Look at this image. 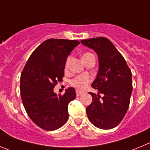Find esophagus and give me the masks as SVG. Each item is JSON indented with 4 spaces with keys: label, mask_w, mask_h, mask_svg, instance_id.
Returning a JSON list of instances; mask_svg holds the SVG:
<instances>
[{
    "label": "esophagus",
    "mask_w": 150,
    "mask_h": 150,
    "mask_svg": "<svg viewBox=\"0 0 150 150\" xmlns=\"http://www.w3.org/2000/svg\"><path fill=\"white\" fill-rule=\"evenodd\" d=\"M76 95H77V96H80V95H83V94L84 93V92H83V91H79V90H76Z\"/></svg>",
    "instance_id": "esophagus-1"
}]
</instances>
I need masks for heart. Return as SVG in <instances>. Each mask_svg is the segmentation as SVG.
<instances>
[{
	"instance_id": "obj_1",
	"label": "heart",
	"mask_w": 150,
	"mask_h": 150,
	"mask_svg": "<svg viewBox=\"0 0 150 150\" xmlns=\"http://www.w3.org/2000/svg\"><path fill=\"white\" fill-rule=\"evenodd\" d=\"M92 54L91 52H85L82 55V58H83V60L86 61V59H88L89 57L92 56ZM71 60V57L68 56L66 59L65 64H64V68L65 70L68 69L69 65H70V62ZM91 79L88 75L87 74H83V75H79V76H76L75 78H74L73 79L71 80V84L73 86L76 87V88H79V89H83V88H86L88 85V83L91 82Z\"/></svg>"
}]
</instances>
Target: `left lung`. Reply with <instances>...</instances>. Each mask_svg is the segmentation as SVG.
Here are the masks:
<instances>
[{"label":"left lung","instance_id":"obj_1","mask_svg":"<svg viewBox=\"0 0 150 150\" xmlns=\"http://www.w3.org/2000/svg\"><path fill=\"white\" fill-rule=\"evenodd\" d=\"M81 43L95 50L99 61L98 72L91 84L98 93L89 92L92 102L86 108L87 116L97 128L111 129L121 122L129 107L132 71L121 53L107 38L83 40Z\"/></svg>","mask_w":150,"mask_h":150}]
</instances>
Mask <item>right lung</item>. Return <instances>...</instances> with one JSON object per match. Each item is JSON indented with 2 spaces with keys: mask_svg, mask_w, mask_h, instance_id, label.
Instances as JSON below:
<instances>
[{
  "mask_svg": "<svg viewBox=\"0 0 150 150\" xmlns=\"http://www.w3.org/2000/svg\"><path fill=\"white\" fill-rule=\"evenodd\" d=\"M79 43L70 40H46L33 52L21 74L24 107L30 120L46 131L61 128L68 120L67 107L76 98L75 89L70 87L63 95H57L53 88L62 81L67 56Z\"/></svg>",
  "mask_w": 150,
  "mask_h": 150,
  "instance_id": "right-lung-1",
  "label": "right lung"
}]
</instances>
